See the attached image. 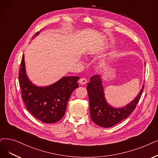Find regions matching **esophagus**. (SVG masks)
I'll list each match as a JSON object with an SVG mask.
<instances>
[{
  "mask_svg": "<svg viewBox=\"0 0 158 158\" xmlns=\"http://www.w3.org/2000/svg\"><path fill=\"white\" fill-rule=\"evenodd\" d=\"M87 82H88L87 79L86 78H84V77L80 79V80L79 81V83L81 85H85V84H86L87 83Z\"/></svg>",
  "mask_w": 158,
  "mask_h": 158,
  "instance_id": "obj_1",
  "label": "esophagus"
}]
</instances>
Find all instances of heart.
Segmentation results:
<instances>
[{
  "instance_id": "heart-1",
  "label": "heart",
  "mask_w": 158,
  "mask_h": 158,
  "mask_svg": "<svg viewBox=\"0 0 158 158\" xmlns=\"http://www.w3.org/2000/svg\"><path fill=\"white\" fill-rule=\"evenodd\" d=\"M103 65H104L103 64H100V66H102Z\"/></svg>"
}]
</instances>
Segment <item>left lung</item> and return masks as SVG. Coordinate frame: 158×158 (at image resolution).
Wrapping results in <instances>:
<instances>
[{
  "mask_svg": "<svg viewBox=\"0 0 158 158\" xmlns=\"http://www.w3.org/2000/svg\"><path fill=\"white\" fill-rule=\"evenodd\" d=\"M86 88L92 121L100 127L109 128L118 124L133 112L141 98L144 87L143 86L141 90L133 101L121 108H113L105 101L99 75H94L91 77Z\"/></svg>",
  "mask_w": 158,
  "mask_h": 158,
  "instance_id": "1",
  "label": "left lung"
}]
</instances>
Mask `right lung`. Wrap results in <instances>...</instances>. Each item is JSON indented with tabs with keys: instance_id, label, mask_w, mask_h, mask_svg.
I'll return each instance as SVG.
<instances>
[{
	"instance_id": "add662e5",
	"label": "right lung",
	"mask_w": 158,
	"mask_h": 158,
	"mask_svg": "<svg viewBox=\"0 0 158 158\" xmlns=\"http://www.w3.org/2000/svg\"><path fill=\"white\" fill-rule=\"evenodd\" d=\"M39 33L37 31L33 37ZM79 79L77 76L64 77L48 86H35L26 76L24 57L23 56L19 73L22 99L28 110L43 123H54L63 118L68 99L79 86Z\"/></svg>"
}]
</instances>
